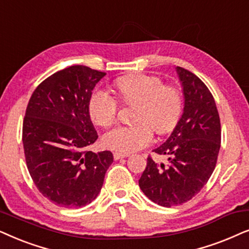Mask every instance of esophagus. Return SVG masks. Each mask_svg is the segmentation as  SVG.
<instances>
[{"label":"esophagus","mask_w":249,"mask_h":249,"mask_svg":"<svg viewBox=\"0 0 249 249\" xmlns=\"http://www.w3.org/2000/svg\"><path fill=\"white\" fill-rule=\"evenodd\" d=\"M127 154H122V152H114V159L115 160H118V159L127 157Z\"/></svg>","instance_id":"esophagus-1"}]
</instances>
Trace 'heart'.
<instances>
[{"label":"heart","instance_id":"1","mask_svg":"<svg viewBox=\"0 0 249 249\" xmlns=\"http://www.w3.org/2000/svg\"><path fill=\"white\" fill-rule=\"evenodd\" d=\"M118 97L125 105H138L133 125H124L109 131L102 137L106 148L121 152H132L147 147L158 134L171 132L180 119L183 99L177 88L165 85L157 76L130 74L115 81ZM118 100L107 90L98 89L89 100V114L92 122L109 127L116 122Z\"/></svg>","mask_w":249,"mask_h":249}]
</instances>
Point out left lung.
<instances>
[{
    "label": "left lung",
    "mask_w": 249,
    "mask_h": 249,
    "mask_svg": "<svg viewBox=\"0 0 249 249\" xmlns=\"http://www.w3.org/2000/svg\"><path fill=\"white\" fill-rule=\"evenodd\" d=\"M184 108L170 138L154 149L167 164L150 156L139 185L149 199L164 207L182 205L199 192L215 166L221 145V122L211 91L199 77L177 67Z\"/></svg>",
    "instance_id": "left-lung-1"
}]
</instances>
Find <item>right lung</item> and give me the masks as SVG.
Here are the masks:
<instances>
[{
	"mask_svg": "<svg viewBox=\"0 0 249 249\" xmlns=\"http://www.w3.org/2000/svg\"><path fill=\"white\" fill-rule=\"evenodd\" d=\"M105 75L71 66L44 79L29 99L22 124L26 164L38 191L60 207L93 201L114 161L110 151L88 150L98 139L89 100Z\"/></svg>",
	"mask_w": 249,
	"mask_h": 249,
	"instance_id": "obj_1",
	"label": "right lung"
}]
</instances>
